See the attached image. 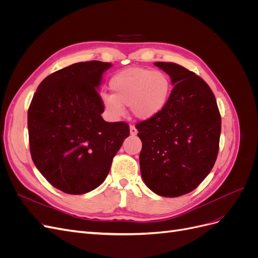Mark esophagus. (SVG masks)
<instances>
[{"instance_id":"esophagus-1","label":"esophagus","mask_w":258,"mask_h":258,"mask_svg":"<svg viewBox=\"0 0 258 258\" xmlns=\"http://www.w3.org/2000/svg\"><path fill=\"white\" fill-rule=\"evenodd\" d=\"M137 134H138V129L131 124V126H130V135L134 137V136H137Z\"/></svg>"}]
</instances>
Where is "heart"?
Returning a JSON list of instances; mask_svg holds the SVG:
<instances>
[{"label": "heart", "mask_w": 258, "mask_h": 258, "mask_svg": "<svg viewBox=\"0 0 258 258\" xmlns=\"http://www.w3.org/2000/svg\"><path fill=\"white\" fill-rule=\"evenodd\" d=\"M110 87L113 95L104 93L102 102L114 117L121 116L126 105L139 118H151L165 107L170 95L168 77L143 68H130L116 73L110 81Z\"/></svg>", "instance_id": "heart-1"}]
</instances>
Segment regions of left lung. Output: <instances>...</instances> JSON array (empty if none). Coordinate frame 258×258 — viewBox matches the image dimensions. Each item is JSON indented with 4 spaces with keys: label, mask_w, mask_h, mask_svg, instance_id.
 Returning a JSON list of instances; mask_svg holds the SVG:
<instances>
[{
    "label": "left lung",
    "mask_w": 258,
    "mask_h": 258,
    "mask_svg": "<svg viewBox=\"0 0 258 258\" xmlns=\"http://www.w3.org/2000/svg\"><path fill=\"white\" fill-rule=\"evenodd\" d=\"M170 75L173 89L165 107L137 123L142 141L140 169L146 186L162 197L192 191L217 158L222 128L209 85L173 62H155Z\"/></svg>",
    "instance_id": "1"
}]
</instances>
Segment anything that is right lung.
Segmentation results:
<instances>
[{"label":"right lung","instance_id":"1","mask_svg":"<svg viewBox=\"0 0 258 258\" xmlns=\"http://www.w3.org/2000/svg\"><path fill=\"white\" fill-rule=\"evenodd\" d=\"M108 62H79L38 85L28 110L31 157L56 188L82 195L104 182L129 137L127 122H107L98 88Z\"/></svg>","mask_w":258,"mask_h":258}]
</instances>
